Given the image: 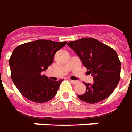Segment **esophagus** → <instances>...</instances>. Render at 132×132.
<instances>
[{"instance_id":"obj_1","label":"esophagus","mask_w":132,"mask_h":132,"mask_svg":"<svg viewBox=\"0 0 132 132\" xmlns=\"http://www.w3.org/2000/svg\"><path fill=\"white\" fill-rule=\"evenodd\" d=\"M70 82L72 83V85H75V84H77V83L78 82L77 81H75V80H72V79H70Z\"/></svg>"}]
</instances>
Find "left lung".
<instances>
[{
    "label": "left lung",
    "instance_id": "obj_1",
    "mask_svg": "<svg viewBox=\"0 0 132 132\" xmlns=\"http://www.w3.org/2000/svg\"><path fill=\"white\" fill-rule=\"evenodd\" d=\"M68 45L79 56L83 65L94 77L92 85L85 83L86 92L79 100L94 104L109 97L120 79L121 62L112 47L92 38L70 41Z\"/></svg>",
    "mask_w": 132,
    "mask_h": 132
}]
</instances>
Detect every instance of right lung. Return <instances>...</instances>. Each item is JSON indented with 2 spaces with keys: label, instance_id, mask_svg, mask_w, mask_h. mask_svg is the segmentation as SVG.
<instances>
[{
  "label": "right lung",
  "instance_id": "right-lung-1",
  "mask_svg": "<svg viewBox=\"0 0 132 132\" xmlns=\"http://www.w3.org/2000/svg\"><path fill=\"white\" fill-rule=\"evenodd\" d=\"M67 42L38 40L16 47L11 57V79L24 97L38 103L52 100L63 79L53 81L41 74L53 63L57 51Z\"/></svg>",
  "mask_w": 132,
  "mask_h": 132
}]
</instances>
